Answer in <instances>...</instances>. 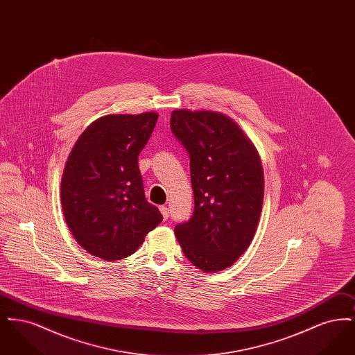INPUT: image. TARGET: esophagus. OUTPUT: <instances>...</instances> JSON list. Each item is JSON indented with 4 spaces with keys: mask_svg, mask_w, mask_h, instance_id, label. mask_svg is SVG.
Returning a JSON list of instances; mask_svg holds the SVG:
<instances>
[{
    "mask_svg": "<svg viewBox=\"0 0 355 355\" xmlns=\"http://www.w3.org/2000/svg\"><path fill=\"white\" fill-rule=\"evenodd\" d=\"M159 210H161V213H162L164 218H165V220H168V217H169V207H166V206H161V207H159Z\"/></svg>",
    "mask_w": 355,
    "mask_h": 355,
    "instance_id": "34e87169",
    "label": "esophagus"
}]
</instances>
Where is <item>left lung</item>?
I'll list each match as a JSON object with an SVG mask.
<instances>
[{
    "label": "left lung",
    "instance_id": "8db88e82",
    "mask_svg": "<svg viewBox=\"0 0 355 355\" xmlns=\"http://www.w3.org/2000/svg\"><path fill=\"white\" fill-rule=\"evenodd\" d=\"M170 129L190 158L191 218L174 227L201 271L232 266L252 243L263 202V170L252 141L217 112L174 110Z\"/></svg>",
    "mask_w": 355,
    "mask_h": 355
}]
</instances>
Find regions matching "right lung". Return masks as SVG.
I'll return each mask as SVG.
<instances>
[{
  "label": "right lung",
  "mask_w": 355,
  "mask_h": 355,
  "mask_svg": "<svg viewBox=\"0 0 355 355\" xmlns=\"http://www.w3.org/2000/svg\"><path fill=\"white\" fill-rule=\"evenodd\" d=\"M158 114H109L96 119L69 154L61 181L64 216L87 253L117 261L135 253L162 214L146 201L138 155Z\"/></svg>",
  "instance_id": "add662e5"
}]
</instances>
